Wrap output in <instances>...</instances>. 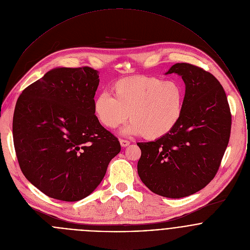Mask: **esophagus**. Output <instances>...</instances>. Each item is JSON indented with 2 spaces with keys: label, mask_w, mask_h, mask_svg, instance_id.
<instances>
[{
  "label": "esophagus",
  "mask_w": 250,
  "mask_h": 250,
  "mask_svg": "<svg viewBox=\"0 0 250 250\" xmlns=\"http://www.w3.org/2000/svg\"><path fill=\"white\" fill-rule=\"evenodd\" d=\"M119 142H120V145H121L122 147H127V146L130 144V142H129V141H126V140H120Z\"/></svg>",
  "instance_id": "34e87169"
}]
</instances>
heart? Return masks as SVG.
I'll use <instances>...</instances> for the list:
<instances>
[{
    "label": "heart",
    "instance_id": "obj_1",
    "mask_svg": "<svg viewBox=\"0 0 250 250\" xmlns=\"http://www.w3.org/2000/svg\"><path fill=\"white\" fill-rule=\"evenodd\" d=\"M113 96L99 93L93 101V111L105 128L113 130L126 122L124 135L142 136L155 141L168 135L183 115L186 90L176 81L158 77L137 76L117 81Z\"/></svg>",
    "mask_w": 250,
    "mask_h": 250
}]
</instances>
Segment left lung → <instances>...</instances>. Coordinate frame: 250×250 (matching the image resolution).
<instances>
[{"mask_svg":"<svg viewBox=\"0 0 250 250\" xmlns=\"http://www.w3.org/2000/svg\"><path fill=\"white\" fill-rule=\"evenodd\" d=\"M186 85L183 115L166 137L139 143L138 173L154 193L168 198L188 196L214 179L228 145L231 112L227 97L214 75L189 63H176Z\"/></svg>","mask_w":250,"mask_h":250,"instance_id":"left-lung-1","label":"left lung"}]
</instances>
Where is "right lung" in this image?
<instances>
[{"label": "right lung", "mask_w": 250, "mask_h": 250, "mask_svg": "<svg viewBox=\"0 0 250 250\" xmlns=\"http://www.w3.org/2000/svg\"><path fill=\"white\" fill-rule=\"evenodd\" d=\"M99 73L58 67L26 87L13 114V143L20 168L49 197L74 202L104 178L120 143L93 111Z\"/></svg>", "instance_id": "1"}]
</instances>
